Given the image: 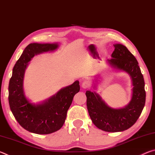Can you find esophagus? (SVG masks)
Masks as SVG:
<instances>
[{
	"label": "esophagus",
	"mask_w": 155,
	"mask_h": 155,
	"mask_svg": "<svg viewBox=\"0 0 155 155\" xmlns=\"http://www.w3.org/2000/svg\"><path fill=\"white\" fill-rule=\"evenodd\" d=\"M91 85V83L90 81H84V82L82 83V87L84 89H87V88H90Z\"/></svg>",
	"instance_id": "obj_1"
}]
</instances>
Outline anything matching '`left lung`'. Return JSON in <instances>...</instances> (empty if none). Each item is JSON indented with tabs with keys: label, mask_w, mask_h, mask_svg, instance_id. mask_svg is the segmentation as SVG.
Returning <instances> with one entry per match:
<instances>
[{
	"label": "left lung",
	"mask_w": 155,
	"mask_h": 155,
	"mask_svg": "<svg viewBox=\"0 0 155 155\" xmlns=\"http://www.w3.org/2000/svg\"><path fill=\"white\" fill-rule=\"evenodd\" d=\"M112 59L108 60L114 68L124 70L133 81V96L130 103L123 109H115L104 103L95 92L86 91L89 115L94 125L107 132H119L128 129L135 124L145 105L144 80L138 62L134 55L122 44H115Z\"/></svg>",
	"instance_id": "8db88e82"
}]
</instances>
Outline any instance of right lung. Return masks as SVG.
Instances as JSON below:
<instances>
[{"label":"right lung","mask_w":155,"mask_h":155,"mask_svg":"<svg viewBox=\"0 0 155 155\" xmlns=\"http://www.w3.org/2000/svg\"><path fill=\"white\" fill-rule=\"evenodd\" d=\"M57 44H30L13 69L9 84V103L13 115L25 130L46 135L59 130L64 125L74 95L80 90L78 81L62 89L48 101L38 105L28 102L23 91V78L27 63L35 54L55 50Z\"/></svg>","instance_id":"1"}]
</instances>
